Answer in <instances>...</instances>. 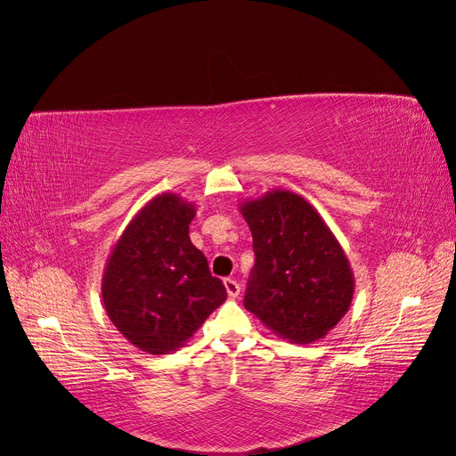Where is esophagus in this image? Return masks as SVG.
Here are the masks:
<instances>
[{
	"label": "esophagus",
	"instance_id": "obj_1",
	"mask_svg": "<svg viewBox=\"0 0 456 456\" xmlns=\"http://www.w3.org/2000/svg\"><path fill=\"white\" fill-rule=\"evenodd\" d=\"M224 285H225V289H227V295H229L231 298H237V297H239V293H240V285L235 281V279H231V277L224 279Z\"/></svg>",
	"mask_w": 456,
	"mask_h": 456
}]
</instances>
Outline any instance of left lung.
I'll return each mask as SVG.
<instances>
[{"label":"left lung","mask_w":456,"mask_h":456,"mask_svg":"<svg viewBox=\"0 0 456 456\" xmlns=\"http://www.w3.org/2000/svg\"><path fill=\"white\" fill-rule=\"evenodd\" d=\"M240 212L256 256L244 308L290 343L322 339L353 302L354 277L341 244L295 192H267Z\"/></svg>","instance_id":"left-lung-1"}]
</instances>
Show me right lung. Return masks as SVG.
<instances>
[{"label": "right lung", "instance_id": "right-lung-1", "mask_svg": "<svg viewBox=\"0 0 456 456\" xmlns=\"http://www.w3.org/2000/svg\"><path fill=\"white\" fill-rule=\"evenodd\" d=\"M194 216V206L177 194L156 196L128 224L103 272L110 320L144 353L177 350L227 298L191 242Z\"/></svg>", "mask_w": 456, "mask_h": 456}]
</instances>
